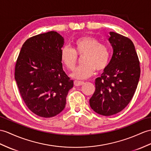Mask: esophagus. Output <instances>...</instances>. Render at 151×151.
Returning a JSON list of instances; mask_svg holds the SVG:
<instances>
[{"label":"esophagus","mask_w":151,"mask_h":151,"mask_svg":"<svg viewBox=\"0 0 151 151\" xmlns=\"http://www.w3.org/2000/svg\"><path fill=\"white\" fill-rule=\"evenodd\" d=\"M73 84H74V85L76 86H81V85H82V84H83L84 82L83 81H80L75 80L74 81H73Z\"/></svg>","instance_id":"esophagus-1"}]
</instances>
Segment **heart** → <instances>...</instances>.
Instances as JSON below:
<instances>
[{
    "instance_id": "1",
    "label": "heart",
    "mask_w": 151,
    "mask_h": 151,
    "mask_svg": "<svg viewBox=\"0 0 151 151\" xmlns=\"http://www.w3.org/2000/svg\"><path fill=\"white\" fill-rule=\"evenodd\" d=\"M78 56H83L84 64L77 68L72 76L76 79H84L92 76L95 70L98 72L103 71L108 65L110 53L108 47L100 43L97 39L85 36L73 42V50L69 46H65L61 50L62 63L70 70L76 67Z\"/></svg>"
}]
</instances>
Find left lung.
Instances as JSON below:
<instances>
[{"label":"left lung","instance_id":"8db88e82","mask_svg":"<svg viewBox=\"0 0 151 151\" xmlns=\"http://www.w3.org/2000/svg\"><path fill=\"white\" fill-rule=\"evenodd\" d=\"M108 40L113 56L100 78L95 79V91L90 99L95 112L110 116L129 103L140 76L139 61L133 42L116 32H109Z\"/></svg>","mask_w":151,"mask_h":151}]
</instances>
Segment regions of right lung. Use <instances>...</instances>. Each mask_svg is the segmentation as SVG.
I'll return each mask as SVG.
<instances>
[{
	"label": "right lung",
	"instance_id": "right-lung-1",
	"mask_svg": "<svg viewBox=\"0 0 151 151\" xmlns=\"http://www.w3.org/2000/svg\"><path fill=\"white\" fill-rule=\"evenodd\" d=\"M64 38L56 31L29 38L17 58L14 79L25 104L39 116L50 118L64 109L73 86L63 71L60 52Z\"/></svg>",
	"mask_w": 151,
	"mask_h": 151
}]
</instances>
